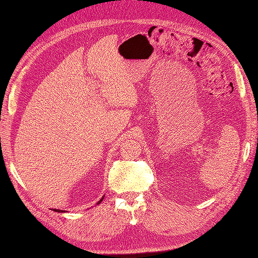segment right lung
<instances>
[{
	"label": "right lung",
	"mask_w": 258,
	"mask_h": 258,
	"mask_svg": "<svg viewBox=\"0 0 258 258\" xmlns=\"http://www.w3.org/2000/svg\"><path fill=\"white\" fill-rule=\"evenodd\" d=\"M103 197H104V196H103ZM103 197H102V199H101V200L98 201V204H97V205H99L100 203H101V201L103 200ZM53 211H54V212H59V213H60V212H61V213H63V212H64V211H62V210H57V209H53Z\"/></svg>",
	"instance_id": "add662e5"
}]
</instances>
